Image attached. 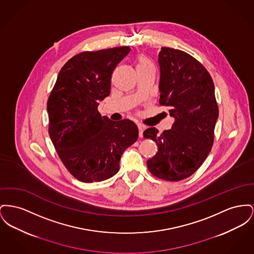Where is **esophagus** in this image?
Wrapping results in <instances>:
<instances>
[{
    "instance_id": "34e87169",
    "label": "esophagus",
    "mask_w": 254,
    "mask_h": 254,
    "mask_svg": "<svg viewBox=\"0 0 254 254\" xmlns=\"http://www.w3.org/2000/svg\"><path fill=\"white\" fill-rule=\"evenodd\" d=\"M137 127H138V129H139V137L142 138L143 137V131L145 129V126H143L142 124H138Z\"/></svg>"
}]
</instances>
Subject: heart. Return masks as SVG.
I'll return each instance as SVG.
<instances>
[{
    "label": "heart",
    "instance_id": "1",
    "mask_svg": "<svg viewBox=\"0 0 254 254\" xmlns=\"http://www.w3.org/2000/svg\"><path fill=\"white\" fill-rule=\"evenodd\" d=\"M149 64H150L149 60L145 57H141L138 61V65H149Z\"/></svg>",
    "mask_w": 254,
    "mask_h": 254
}]
</instances>
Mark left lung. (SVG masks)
<instances>
[{"mask_svg":"<svg viewBox=\"0 0 254 254\" xmlns=\"http://www.w3.org/2000/svg\"><path fill=\"white\" fill-rule=\"evenodd\" d=\"M160 105L175 118L172 129L159 134L155 127L144 131L154 141L156 154L147 161L151 175L168 181L189 178L202 165L212 149L219 116L214 82L204 66L187 53L162 47Z\"/></svg>","mask_w":254,"mask_h":254,"instance_id":"left-lung-1","label":"left lung"}]
</instances>
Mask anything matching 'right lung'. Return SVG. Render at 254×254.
<instances>
[{"instance_id": "add662e5", "label": "right lung", "mask_w": 254, "mask_h": 254, "mask_svg": "<svg viewBox=\"0 0 254 254\" xmlns=\"http://www.w3.org/2000/svg\"><path fill=\"white\" fill-rule=\"evenodd\" d=\"M129 47L82 52L68 60L47 103L49 134L62 163L82 182L110 179L125 149L138 139L128 119L114 122L98 111L110 94L111 75Z\"/></svg>"}]
</instances>
